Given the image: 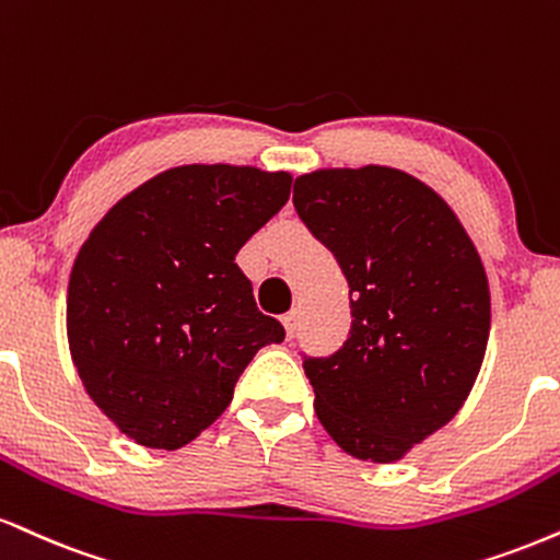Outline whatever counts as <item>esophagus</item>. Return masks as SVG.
Here are the masks:
<instances>
[{
    "mask_svg": "<svg viewBox=\"0 0 560 560\" xmlns=\"http://www.w3.org/2000/svg\"><path fill=\"white\" fill-rule=\"evenodd\" d=\"M287 328V339H294V334H298V326H300V313L298 310H292V313H287L284 318H281Z\"/></svg>",
    "mask_w": 560,
    "mask_h": 560,
    "instance_id": "1",
    "label": "esophagus"
}]
</instances>
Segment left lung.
<instances>
[{
  "label": "left lung",
  "instance_id": "obj_1",
  "mask_svg": "<svg viewBox=\"0 0 560 560\" xmlns=\"http://www.w3.org/2000/svg\"><path fill=\"white\" fill-rule=\"evenodd\" d=\"M292 200L352 300L345 347L302 354L315 415L357 459H401L459 412L480 373L490 334L480 255L441 195L390 166L302 174Z\"/></svg>",
  "mask_w": 560,
  "mask_h": 560
}]
</instances>
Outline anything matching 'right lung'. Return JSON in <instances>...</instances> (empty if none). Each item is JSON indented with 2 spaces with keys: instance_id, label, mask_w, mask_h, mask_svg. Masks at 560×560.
Returning a JSON list of instances; mask_svg holds the SVG:
<instances>
[{
  "instance_id": "obj_1",
  "label": "right lung",
  "mask_w": 560,
  "mask_h": 560,
  "mask_svg": "<svg viewBox=\"0 0 560 560\" xmlns=\"http://www.w3.org/2000/svg\"><path fill=\"white\" fill-rule=\"evenodd\" d=\"M287 172L192 164L125 195L80 247L67 339L96 407L148 448H182L219 420L242 370L284 326L234 262L284 208Z\"/></svg>"
}]
</instances>
